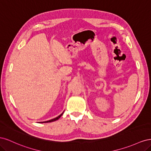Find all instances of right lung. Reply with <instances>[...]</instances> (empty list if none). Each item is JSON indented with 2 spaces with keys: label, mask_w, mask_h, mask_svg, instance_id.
Wrapping results in <instances>:
<instances>
[{
  "label": "right lung",
  "mask_w": 151,
  "mask_h": 151,
  "mask_svg": "<svg viewBox=\"0 0 151 151\" xmlns=\"http://www.w3.org/2000/svg\"><path fill=\"white\" fill-rule=\"evenodd\" d=\"M63 113H64V111H63L62 114H60V115L59 116H58L57 117H56V118H53V119H52V120H48V121H45V122H40V123H49V122H54V121H56V120H57L58 119H59V118H60L61 116H62V115H63Z\"/></svg>",
  "instance_id": "add662e5"
}]
</instances>
